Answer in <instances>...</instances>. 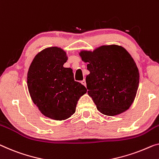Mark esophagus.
Here are the masks:
<instances>
[{
  "label": "esophagus",
  "mask_w": 159,
  "mask_h": 159,
  "mask_svg": "<svg viewBox=\"0 0 159 159\" xmlns=\"http://www.w3.org/2000/svg\"><path fill=\"white\" fill-rule=\"evenodd\" d=\"M80 83H81V84H82L83 85H84V86H86V80H81V82H80Z\"/></svg>",
  "instance_id": "esophagus-1"
}]
</instances>
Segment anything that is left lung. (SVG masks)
Here are the masks:
<instances>
[{
  "label": "left lung",
  "instance_id": "1",
  "mask_svg": "<svg viewBox=\"0 0 159 159\" xmlns=\"http://www.w3.org/2000/svg\"><path fill=\"white\" fill-rule=\"evenodd\" d=\"M79 54L88 63V94L97 109L111 116L129 109L139 84V69L129 52L121 46L110 45Z\"/></svg>",
  "mask_w": 159,
  "mask_h": 159
}]
</instances>
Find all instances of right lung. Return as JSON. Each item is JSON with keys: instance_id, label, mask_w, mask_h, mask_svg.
I'll use <instances>...</instances> for the list:
<instances>
[{"instance_id": "right-lung-1", "label": "right lung", "mask_w": 159, "mask_h": 159, "mask_svg": "<svg viewBox=\"0 0 159 159\" xmlns=\"http://www.w3.org/2000/svg\"><path fill=\"white\" fill-rule=\"evenodd\" d=\"M67 60L63 49L50 47L35 56L28 69L27 85L32 101L42 114L53 120L71 116L80 97L87 91L75 81L71 68L63 67Z\"/></svg>"}]
</instances>
